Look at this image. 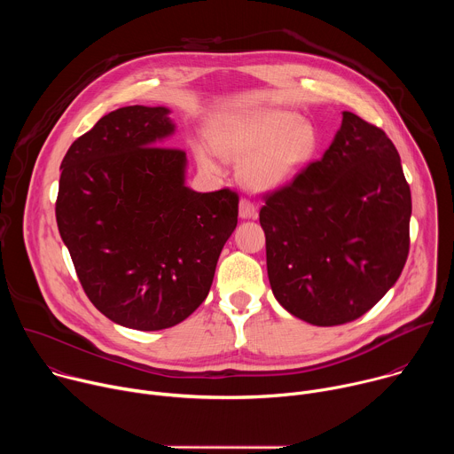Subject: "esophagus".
I'll return each mask as SVG.
<instances>
[{"label": "esophagus", "instance_id": "1", "mask_svg": "<svg viewBox=\"0 0 454 454\" xmlns=\"http://www.w3.org/2000/svg\"><path fill=\"white\" fill-rule=\"evenodd\" d=\"M239 215L242 219H256L258 212H256V207L249 200H240V203H239Z\"/></svg>", "mask_w": 454, "mask_h": 454}]
</instances>
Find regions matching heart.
Here are the masks:
<instances>
[{"label": "heart", "instance_id": "b5f03b06", "mask_svg": "<svg viewBox=\"0 0 454 454\" xmlns=\"http://www.w3.org/2000/svg\"><path fill=\"white\" fill-rule=\"evenodd\" d=\"M212 146L193 147L198 163L217 170V153L224 158H244L242 183L254 192H270L291 183L312 160L317 149L316 129L298 114L280 109L253 111L224 118L212 129Z\"/></svg>", "mask_w": 454, "mask_h": 454}]
</instances>
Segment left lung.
Here are the masks:
<instances>
[{
    "label": "left lung",
    "mask_w": 454,
    "mask_h": 454,
    "mask_svg": "<svg viewBox=\"0 0 454 454\" xmlns=\"http://www.w3.org/2000/svg\"><path fill=\"white\" fill-rule=\"evenodd\" d=\"M261 208L278 303L317 327L368 312L403 273L411 192L382 129L343 111L319 161L268 193Z\"/></svg>",
    "instance_id": "obj_1"
}]
</instances>
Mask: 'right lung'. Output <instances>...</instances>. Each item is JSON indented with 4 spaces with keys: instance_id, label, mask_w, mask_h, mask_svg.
Returning <instances> with one entry per match:
<instances>
[{
    "instance_id": "right-lung-1",
    "label": "right lung",
    "mask_w": 454,
    "mask_h": 454,
    "mask_svg": "<svg viewBox=\"0 0 454 454\" xmlns=\"http://www.w3.org/2000/svg\"><path fill=\"white\" fill-rule=\"evenodd\" d=\"M170 109L127 106L102 116L60 163L55 217L91 303L135 331L177 325L214 282L239 196L184 184L186 154L165 147Z\"/></svg>"
}]
</instances>
